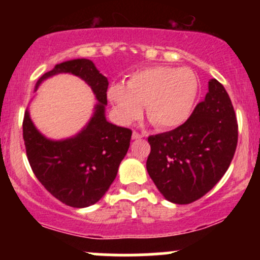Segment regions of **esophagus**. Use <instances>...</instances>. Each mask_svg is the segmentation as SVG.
Here are the masks:
<instances>
[{
  "label": "esophagus",
  "mask_w": 260,
  "mask_h": 260,
  "mask_svg": "<svg viewBox=\"0 0 260 260\" xmlns=\"http://www.w3.org/2000/svg\"><path fill=\"white\" fill-rule=\"evenodd\" d=\"M143 138V136L142 134H139L138 132H133V134H132V139H142Z\"/></svg>",
  "instance_id": "34e87169"
}]
</instances>
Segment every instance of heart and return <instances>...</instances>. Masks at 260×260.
<instances>
[{
    "mask_svg": "<svg viewBox=\"0 0 260 260\" xmlns=\"http://www.w3.org/2000/svg\"><path fill=\"white\" fill-rule=\"evenodd\" d=\"M198 91V78L189 68L154 66L134 72L126 85H110L107 99L121 124L138 120L145 106L148 118L159 129H172L192 115Z\"/></svg>",
    "mask_w": 260,
    "mask_h": 260,
    "instance_id": "1",
    "label": "heart"
}]
</instances>
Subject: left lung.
Masks as SVG:
<instances>
[{
	"label": "left lung",
	"instance_id": "obj_1",
	"mask_svg": "<svg viewBox=\"0 0 260 260\" xmlns=\"http://www.w3.org/2000/svg\"><path fill=\"white\" fill-rule=\"evenodd\" d=\"M237 139V120L228 91L210 79L204 101L182 126L148 138V174L166 201L189 204L221 180Z\"/></svg>",
	"mask_w": 260,
	"mask_h": 260
}]
</instances>
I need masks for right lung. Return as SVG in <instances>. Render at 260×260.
<instances>
[{
	"mask_svg": "<svg viewBox=\"0 0 260 260\" xmlns=\"http://www.w3.org/2000/svg\"><path fill=\"white\" fill-rule=\"evenodd\" d=\"M62 73L73 74L90 86L98 101L90 120L72 137L51 139L35 127L26 109L23 138L29 164L40 183L66 205L86 208L99 202L115 181L129 148L132 131L106 120L109 80L90 59L56 64L40 77L34 91L44 80Z\"/></svg>",
	"mask_w": 260,
	"mask_h": 260,
	"instance_id": "1",
	"label": "right lung"
}]
</instances>
